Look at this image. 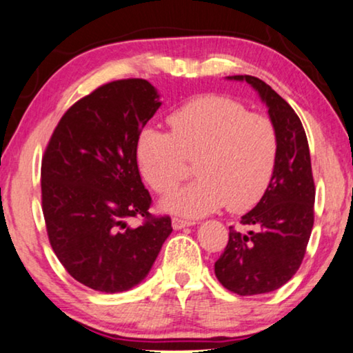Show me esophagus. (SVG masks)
<instances>
[{
	"instance_id": "obj_1",
	"label": "esophagus",
	"mask_w": 353,
	"mask_h": 353,
	"mask_svg": "<svg viewBox=\"0 0 353 353\" xmlns=\"http://www.w3.org/2000/svg\"><path fill=\"white\" fill-rule=\"evenodd\" d=\"M172 227L176 228V230H179V228H183V227H188L192 225L193 222L192 221H185V219H181V217H172Z\"/></svg>"
}]
</instances>
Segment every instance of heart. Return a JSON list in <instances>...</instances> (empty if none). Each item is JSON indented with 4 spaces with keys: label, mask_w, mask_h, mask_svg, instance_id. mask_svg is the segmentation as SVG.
I'll return each mask as SVG.
<instances>
[{
    "label": "heart",
    "mask_w": 353,
    "mask_h": 353,
    "mask_svg": "<svg viewBox=\"0 0 353 353\" xmlns=\"http://www.w3.org/2000/svg\"><path fill=\"white\" fill-rule=\"evenodd\" d=\"M171 132L155 126L137 136L142 177L157 193H170L195 160V181L165 198L163 208L198 217L227 205L241 212L261 201L275 174L280 141L274 121L250 113L235 99L217 96L188 101L168 117Z\"/></svg>",
    "instance_id": "b5f03b06"
}]
</instances>
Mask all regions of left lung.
<instances>
[{
	"instance_id": "obj_1",
	"label": "left lung",
	"mask_w": 353,
	"mask_h": 353,
	"mask_svg": "<svg viewBox=\"0 0 353 353\" xmlns=\"http://www.w3.org/2000/svg\"><path fill=\"white\" fill-rule=\"evenodd\" d=\"M250 83L269 107L280 141L275 174L254 210L241 217L248 233L228 227V243L214 264L221 285L240 296L264 294L290 281L299 270L314 227L315 183L304 126L290 103L262 79Z\"/></svg>"
}]
</instances>
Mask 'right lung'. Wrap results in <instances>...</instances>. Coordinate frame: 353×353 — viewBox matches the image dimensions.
I'll list each match as a JSON object with an SVG mask.
<instances>
[{
	"mask_svg": "<svg viewBox=\"0 0 353 353\" xmlns=\"http://www.w3.org/2000/svg\"><path fill=\"white\" fill-rule=\"evenodd\" d=\"M161 102L147 79L102 84L63 113L41 161V206L57 259L77 281L102 292L136 286L172 232L148 212L139 174V132ZM141 216L143 224L127 221Z\"/></svg>",
	"mask_w": 353,
	"mask_h": 353,
	"instance_id": "obj_1",
	"label": "right lung"
}]
</instances>
